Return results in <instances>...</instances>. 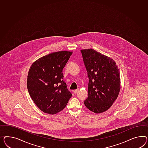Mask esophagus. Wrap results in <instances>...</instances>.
<instances>
[{"label":"esophagus","mask_w":148,"mask_h":148,"mask_svg":"<svg viewBox=\"0 0 148 148\" xmlns=\"http://www.w3.org/2000/svg\"><path fill=\"white\" fill-rule=\"evenodd\" d=\"M79 89L75 90L74 91V94H77V92H79Z\"/></svg>","instance_id":"1"}]
</instances>
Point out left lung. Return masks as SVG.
Here are the masks:
<instances>
[{
  "label": "left lung",
  "instance_id": "left-lung-1",
  "mask_svg": "<svg viewBox=\"0 0 148 148\" xmlns=\"http://www.w3.org/2000/svg\"><path fill=\"white\" fill-rule=\"evenodd\" d=\"M89 78L88 97L84 104L95 113L106 112L120 90V71L110 58L92 49L81 50Z\"/></svg>",
  "mask_w": 148,
  "mask_h": 148
}]
</instances>
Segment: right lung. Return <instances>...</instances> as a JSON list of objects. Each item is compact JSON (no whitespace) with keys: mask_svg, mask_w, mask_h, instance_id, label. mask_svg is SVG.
I'll use <instances>...</instances> for the list:
<instances>
[{"mask_svg":"<svg viewBox=\"0 0 148 148\" xmlns=\"http://www.w3.org/2000/svg\"><path fill=\"white\" fill-rule=\"evenodd\" d=\"M73 52H54L33 63L27 86L32 100L41 111L55 114L61 111L72 97L64 81L62 70Z\"/></svg>","mask_w":148,"mask_h":148,"instance_id":"obj_1","label":"right lung"}]
</instances>
